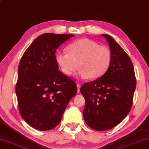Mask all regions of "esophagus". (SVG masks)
Returning <instances> with one entry per match:
<instances>
[{
  "mask_svg": "<svg viewBox=\"0 0 149 149\" xmlns=\"http://www.w3.org/2000/svg\"><path fill=\"white\" fill-rule=\"evenodd\" d=\"M80 84H77V91H78V93L80 92Z\"/></svg>",
  "mask_w": 149,
  "mask_h": 149,
  "instance_id": "34e87169",
  "label": "esophagus"
}]
</instances>
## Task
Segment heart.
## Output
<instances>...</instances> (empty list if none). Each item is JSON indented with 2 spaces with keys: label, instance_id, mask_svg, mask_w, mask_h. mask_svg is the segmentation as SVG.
I'll use <instances>...</instances> for the list:
<instances>
[{
  "label": "heart",
  "instance_id": "b5f03b06",
  "mask_svg": "<svg viewBox=\"0 0 149 149\" xmlns=\"http://www.w3.org/2000/svg\"><path fill=\"white\" fill-rule=\"evenodd\" d=\"M67 49L68 53L58 52L55 56L59 69L67 76L80 68V78L96 80L106 72L112 62L110 49L88 39L73 41Z\"/></svg>",
  "mask_w": 149,
  "mask_h": 149
}]
</instances>
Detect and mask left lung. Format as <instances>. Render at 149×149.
Wrapping results in <instances>:
<instances>
[{
  "label": "left lung",
  "mask_w": 149,
  "mask_h": 149,
  "mask_svg": "<svg viewBox=\"0 0 149 149\" xmlns=\"http://www.w3.org/2000/svg\"><path fill=\"white\" fill-rule=\"evenodd\" d=\"M112 53V62L102 77L85 83L80 92L85 99L83 116L91 128L106 131L116 127L130 112L136 86L134 65L121 46L102 34Z\"/></svg>",
  "instance_id": "1"
}]
</instances>
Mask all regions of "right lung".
I'll list each match as a JSON object with an SVG mask.
<instances>
[{
  "label": "right lung",
  "mask_w": 149,
  "mask_h": 149,
  "mask_svg": "<svg viewBox=\"0 0 149 149\" xmlns=\"http://www.w3.org/2000/svg\"><path fill=\"white\" fill-rule=\"evenodd\" d=\"M74 35L44 33L22 57L15 86L22 117L35 130L47 131L61 123L71 99L77 93L74 81L59 71L56 49Z\"/></svg>",
  "instance_id": "right-lung-1"
}]
</instances>
